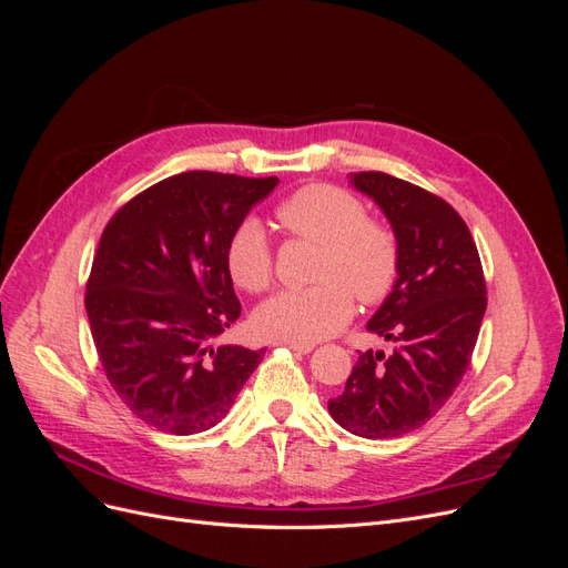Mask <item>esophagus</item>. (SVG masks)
Segmentation results:
<instances>
[{
    "mask_svg": "<svg viewBox=\"0 0 568 568\" xmlns=\"http://www.w3.org/2000/svg\"><path fill=\"white\" fill-rule=\"evenodd\" d=\"M274 346H286V348H291V351H296V353H311V351L315 348V343H294V341H277V343H274Z\"/></svg>",
    "mask_w": 568,
    "mask_h": 568,
    "instance_id": "34e87169",
    "label": "esophagus"
}]
</instances>
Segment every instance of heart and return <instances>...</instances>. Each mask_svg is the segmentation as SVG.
Wrapping results in <instances>:
<instances>
[{
    "instance_id": "obj_1",
    "label": "heart",
    "mask_w": 568,
    "mask_h": 568,
    "mask_svg": "<svg viewBox=\"0 0 568 568\" xmlns=\"http://www.w3.org/2000/svg\"><path fill=\"white\" fill-rule=\"evenodd\" d=\"M284 232L320 244L313 277L317 284L284 288L253 315L255 332L270 341L313 343L336 334L363 305L382 303L398 282V236L382 220L367 217L365 203L334 184H307L274 209ZM236 286L257 294L270 286L274 255L261 222L244 220L225 248Z\"/></svg>"
}]
</instances>
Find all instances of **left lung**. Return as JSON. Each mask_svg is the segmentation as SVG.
<instances>
[{
  "mask_svg": "<svg viewBox=\"0 0 568 568\" xmlns=\"http://www.w3.org/2000/svg\"><path fill=\"white\" fill-rule=\"evenodd\" d=\"M351 182L398 236V282L367 322L395 351L359 353L329 415L355 436L398 438L432 419L469 369L488 303L484 267L448 201L376 170L353 173Z\"/></svg>",
  "mask_w": 568,
  "mask_h": 568,
  "instance_id": "8db88e82",
  "label": "left lung"
}]
</instances>
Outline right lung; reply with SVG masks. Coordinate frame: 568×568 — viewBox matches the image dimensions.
<instances>
[{"instance_id": "right-lung-1", "label": "right lung", "mask_w": 568, "mask_h": 568, "mask_svg": "<svg viewBox=\"0 0 568 568\" xmlns=\"http://www.w3.org/2000/svg\"><path fill=\"white\" fill-rule=\"evenodd\" d=\"M277 178L189 170L130 199L99 239L84 307L99 363L132 415L192 436L227 415L265 351L213 346L242 315L232 232Z\"/></svg>"}]
</instances>
